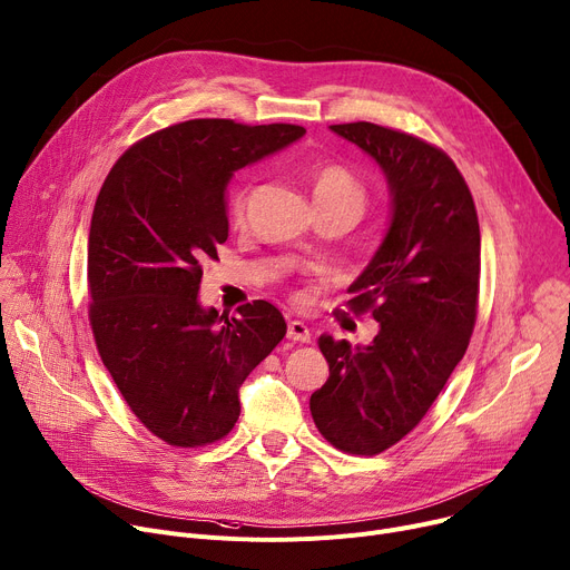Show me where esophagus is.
<instances>
[{
  "instance_id": "esophagus-1",
  "label": "esophagus",
  "mask_w": 570,
  "mask_h": 570,
  "mask_svg": "<svg viewBox=\"0 0 570 570\" xmlns=\"http://www.w3.org/2000/svg\"><path fill=\"white\" fill-rule=\"evenodd\" d=\"M287 338L294 343H311V328L301 320H292L287 324Z\"/></svg>"
}]
</instances>
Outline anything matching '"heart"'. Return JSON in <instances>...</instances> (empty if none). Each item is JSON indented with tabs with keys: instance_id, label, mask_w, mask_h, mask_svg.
<instances>
[{
	"instance_id": "b5f03b06",
	"label": "heart",
	"mask_w": 570,
	"mask_h": 570,
	"mask_svg": "<svg viewBox=\"0 0 570 570\" xmlns=\"http://www.w3.org/2000/svg\"><path fill=\"white\" fill-rule=\"evenodd\" d=\"M315 203H354L363 209V188L343 165H320L313 175ZM248 203V186L237 184L229 193V216L242 220Z\"/></svg>"
}]
</instances>
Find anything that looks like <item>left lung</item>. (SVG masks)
Segmentation results:
<instances>
[{"instance_id": "left-lung-1", "label": "left lung", "mask_w": 570, "mask_h": 570, "mask_svg": "<svg viewBox=\"0 0 570 570\" xmlns=\"http://www.w3.org/2000/svg\"><path fill=\"white\" fill-rule=\"evenodd\" d=\"M328 128L380 165L391 218L347 287V306L371 311L377 336L371 345L320 336L328 380L311 395V414L336 449L375 455L419 425L470 345L481 232L472 193L442 149L371 121Z\"/></svg>"}]
</instances>
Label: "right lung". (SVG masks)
Masks as SVG:
<instances>
[{
	"label": "right lung",
	"instance_id": "right-lung-1",
	"mask_svg": "<svg viewBox=\"0 0 570 570\" xmlns=\"http://www.w3.org/2000/svg\"><path fill=\"white\" fill-rule=\"evenodd\" d=\"M304 136L294 124L190 119L132 145L98 193L87 248L96 347L130 412L167 444L225 438L242 384L285 336L269 301L218 315L199 304V283L227 239L232 175Z\"/></svg>",
	"mask_w": 570,
	"mask_h": 570
}]
</instances>
